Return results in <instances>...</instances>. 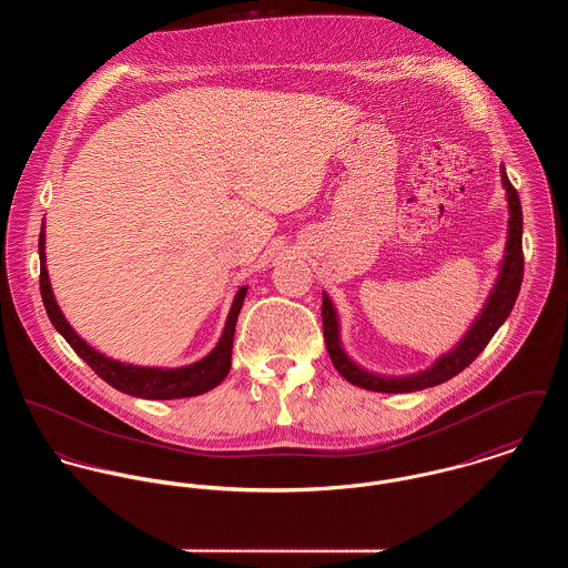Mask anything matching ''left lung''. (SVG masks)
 <instances>
[{"mask_svg":"<svg viewBox=\"0 0 568 568\" xmlns=\"http://www.w3.org/2000/svg\"><path fill=\"white\" fill-rule=\"evenodd\" d=\"M500 179L507 190V203H509V230H507V246H505V260L500 264V273L496 280V286L491 295L487 297L486 308L477 317V322L466 332L462 343L444 354L430 369L413 374V376H400V378H387V376H376L358 367L356 363L349 361V356L343 352L341 341H338V320L336 311L329 302V297L324 295L322 304V320H324V338L327 354L336 372L352 385L363 387L367 392H381V394H408V392H419L428 389L435 385H442L464 372L486 347L489 338L496 334V329L503 325V322L509 317L520 284H523V271H525V257H523V210H520V199L516 187L509 183L505 168H500Z\"/></svg>","mask_w":568,"mask_h":568,"instance_id":"8db88e82","label":"left lung"}]
</instances>
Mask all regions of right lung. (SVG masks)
<instances>
[{
    "instance_id": "add662e5",
    "label": "right lung",
    "mask_w": 568,
    "mask_h": 568,
    "mask_svg": "<svg viewBox=\"0 0 568 568\" xmlns=\"http://www.w3.org/2000/svg\"><path fill=\"white\" fill-rule=\"evenodd\" d=\"M43 241H45V234L41 232V236H39V260H41L39 284H41V297H43V306L48 311V317H50L54 327L63 334V338L72 345V349L104 383H109L113 389H118L122 394H129V396H135V398L174 400V398L201 396L205 392H212L214 387H219L225 381V376L230 374V367H232L234 332H236L239 313L243 308L246 286H243L234 297V304H232V311H230V317H227V324H225L221 341L199 363L176 367V369L126 365V363H118V361L106 358L104 354L95 352L72 329V325L65 322V317H63V313H61V308L54 300L52 286H50V277H48V268H45V243Z\"/></svg>"
}]
</instances>
